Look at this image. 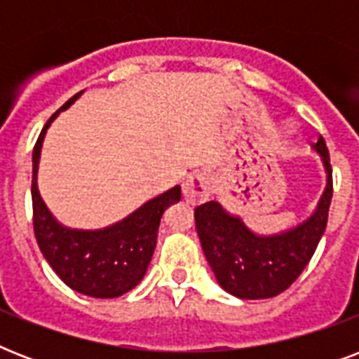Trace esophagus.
<instances>
[{
    "label": "esophagus",
    "instance_id": "obj_1",
    "mask_svg": "<svg viewBox=\"0 0 359 359\" xmlns=\"http://www.w3.org/2000/svg\"><path fill=\"white\" fill-rule=\"evenodd\" d=\"M210 191H212V177L207 171L191 173L182 184V196L191 205H199V203L207 201Z\"/></svg>",
    "mask_w": 359,
    "mask_h": 359
}]
</instances>
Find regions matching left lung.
I'll use <instances>...</instances> for the list:
<instances>
[{
  "instance_id": "1",
  "label": "left lung",
  "mask_w": 359,
  "mask_h": 359,
  "mask_svg": "<svg viewBox=\"0 0 359 359\" xmlns=\"http://www.w3.org/2000/svg\"><path fill=\"white\" fill-rule=\"evenodd\" d=\"M326 169V188L315 212L292 229L257 235L218 201L196 208V227L219 287L242 300L273 298L294 283L323 238L334 194L330 152L323 135L313 143Z\"/></svg>"
}]
</instances>
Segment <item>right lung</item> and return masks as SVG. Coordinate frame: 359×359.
Masks as SVG:
<instances>
[{
    "label": "right lung",
    "mask_w": 359,
    "mask_h": 359,
    "mask_svg": "<svg viewBox=\"0 0 359 359\" xmlns=\"http://www.w3.org/2000/svg\"><path fill=\"white\" fill-rule=\"evenodd\" d=\"M80 95H74L50 117L33 149V229L44 259L70 289L93 298H117L134 289L145 276L156 248L162 214L169 205L180 201V186L163 191L104 229H70L59 224L39 194L36 171L48 126Z\"/></svg>",
    "instance_id": "right-lung-1"
}]
</instances>
